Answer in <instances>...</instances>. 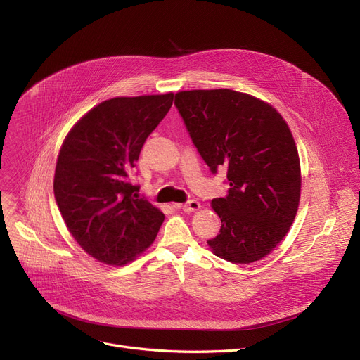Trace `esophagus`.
<instances>
[{
  "label": "esophagus",
  "instance_id": "1",
  "mask_svg": "<svg viewBox=\"0 0 360 360\" xmlns=\"http://www.w3.org/2000/svg\"><path fill=\"white\" fill-rule=\"evenodd\" d=\"M201 207V204L197 200H190L185 204H175V209H182L185 213H193L197 212Z\"/></svg>",
  "mask_w": 360,
  "mask_h": 360
}]
</instances>
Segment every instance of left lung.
I'll return each mask as SVG.
<instances>
[{
  "label": "left lung",
  "instance_id": "8db88e82",
  "mask_svg": "<svg viewBox=\"0 0 360 360\" xmlns=\"http://www.w3.org/2000/svg\"><path fill=\"white\" fill-rule=\"evenodd\" d=\"M175 106L212 174L228 169V195L212 201L220 233L207 240L214 255L250 264L286 236L300 198V163L280 113L251 94L229 89L188 90Z\"/></svg>",
  "mask_w": 360,
  "mask_h": 360
}]
</instances>
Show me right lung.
<instances>
[{"instance_id": "1", "label": "right lung", "mask_w": 360, "mask_h": 360, "mask_svg": "<svg viewBox=\"0 0 360 360\" xmlns=\"http://www.w3.org/2000/svg\"><path fill=\"white\" fill-rule=\"evenodd\" d=\"M172 102L174 93L105 101L72 127L60 150L53 194L61 216L80 247L109 266L147 250L163 223L129 175Z\"/></svg>"}]
</instances>
